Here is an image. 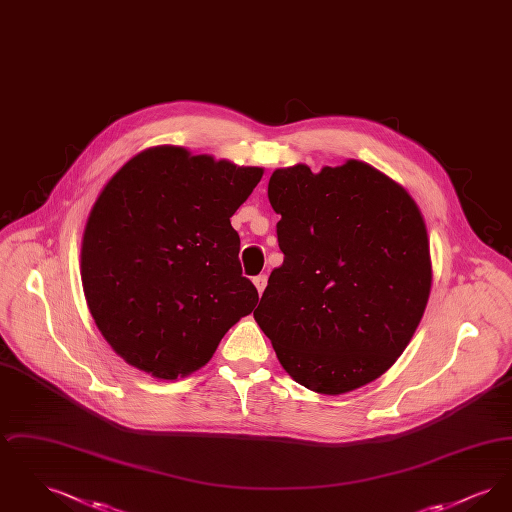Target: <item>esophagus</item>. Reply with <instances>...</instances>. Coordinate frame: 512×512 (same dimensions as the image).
Segmentation results:
<instances>
[{
	"mask_svg": "<svg viewBox=\"0 0 512 512\" xmlns=\"http://www.w3.org/2000/svg\"><path fill=\"white\" fill-rule=\"evenodd\" d=\"M253 284H255L257 292H265V288H267V274H259V276H255V278H253Z\"/></svg>",
	"mask_w": 512,
	"mask_h": 512,
	"instance_id": "1",
	"label": "esophagus"
}]
</instances>
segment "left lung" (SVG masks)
I'll return each mask as SVG.
<instances>
[{
    "mask_svg": "<svg viewBox=\"0 0 512 512\" xmlns=\"http://www.w3.org/2000/svg\"><path fill=\"white\" fill-rule=\"evenodd\" d=\"M268 201L282 267L253 317L293 380L340 395L376 380L424 315L426 224L399 184L361 161L272 172Z\"/></svg>",
    "mask_w": 512,
    "mask_h": 512,
    "instance_id": "left-lung-1",
    "label": "left lung"
}]
</instances>
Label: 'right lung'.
<instances>
[{
	"mask_svg": "<svg viewBox=\"0 0 512 512\" xmlns=\"http://www.w3.org/2000/svg\"><path fill=\"white\" fill-rule=\"evenodd\" d=\"M263 169L153 147L117 172L88 217L82 286L99 332L126 363L176 380L205 365L249 315L230 217Z\"/></svg>",
	"mask_w": 512,
	"mask_h": 512,
	"instance_id": "1",
	"label": "right lung"
}]
</instances>
